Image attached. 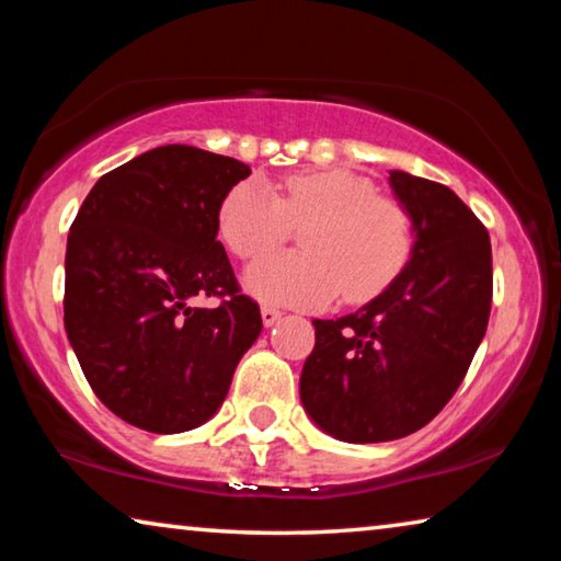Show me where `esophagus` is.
Wrapping results in <instances>:
<instances>
[{"mask_svg":"<svg viewBox=\"0 0 561 561\" xmlns=\"http://www.w3.org/2000/svg\"><path fill=\"white\" fill-rule=\"evenodd\" d=\"M279 319H282V311H279L277 307H270V304H264V307H262V321H264V327H274Z\"/></svg>","mask_w":561,"mask_h":561,"instance_id":"esophagus-1","label":"esophagus"}]
</instances>
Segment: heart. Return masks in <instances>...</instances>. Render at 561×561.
I'll return each mask as SVG.
<instances>
[{"mask_svg":"<svg viewBox=\"0 0 561 561\" xmlns=\"http://www.w3.org/2000/svg\"><path fill=\"white\" fill-rule=\"evenodd\" d=\"M299 230L301 252H277L244 272L254 297L287 307H324L344 291L364 301L381 291L411 257V217L391 197L376 195L368 178L351 170H304L282 183L262 178L230 187L217 210V232L240 260H257Z\"/></svg>","mask_w":561,"mask_h":561,"instance_id":"heart-1","label":"heart"}]
</instances>
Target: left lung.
<instances>
[{
    "label": "left lung",
    "instance_id": "left-lung-1",
    "mask_svg": "<svg viewBox=\"0 0 561 561\" xmlns=\"http://www.w3.org/2000/svg\"><path fill=\"white\" fill-rule=\"evenodd\" d=\"M411 217V260L354 314L314 319L301 368L304 411L344 443H386L428 425L458 391L485 336L490 234L450 187L388 173Z\"/></svg>",
    "mask_w": 561,
    "mask_h": 561
}]
</instances>
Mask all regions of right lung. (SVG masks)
Listing matches in <instances>:
<instances>
[{
	"instance_id": "right-lung-1",
	"label": "right lung",
	"mask_w": 561,
	"mask_h": 561,
	"mask_svg": "<svg viewBox=\"0 0 561 561\" xmlns=\"http://www.w3.org/2000/svg\"><path fill=\"white\" fill-rule=\"evenodd\" d=\"M250 175L240 160L160 146L103 175L66 242L64 327L93 393L150 433L210 421L262 331L217 242L222 197ZM227 296L217 310L193 308Z\"/></svg>"
}]
</instances>
